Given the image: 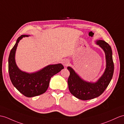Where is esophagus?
<instances>
[{"mask_svg":"<svg viewBox=\"0 0 124 124\" xmlns=\"http://www.w3.org/2000/svg\"><path fill=\"white\" fill-rule=\"evenodd\" d=\"M62 63L63 65H64V66H67L69 65V60L68 59H64L62 61Z\"/></svg>","mask_w":124,"mask_h":124,"instance_id":"obj_1","label":"esophagus"}]
</instances>
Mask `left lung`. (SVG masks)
I'll use <instances>...</instances> for the list:
<instances>
[{
	"label": "left lung",
	"mask_w": 124,
	"mask_h": 124,
	"mask_svg": "<svg viewBox=\"0 0 124 124\" xmlns=\"http://www.w3.org/2000/svg\"><path fill=\"white\" fill-rule=\"evenodd\" d=\"M96 43L104 51L106 62V67L104 74L96 82L90 83L85 81L78 76L71 67H67L70 71L68 79L69 91L75 97L81 100H89L101 95L109 85L113 76L114 65L111 47L102 40H97Z\"/></svg>",
	"instance_id": "obj_1"
}]
</instances>
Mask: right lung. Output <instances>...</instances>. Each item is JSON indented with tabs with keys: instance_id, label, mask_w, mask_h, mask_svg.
Masks as SVG:
<instances>
[{
	"instance_id": "add662e5",
	"label": "right lung",
	"mask_w": 124,
	"mask_h": 124,
	"mask_svg": "<svg viewBox=\"0 0 124 124\" xmlns=\"http://www.w3.org/2000/svg\"><path fill=\"white\" fill-rule=\"evenodd\" d=\"M29 36L24 35L18 38L9 56L8 71L11 83L15 88L24 96L32 97L46 92L51 77L64 67L62 64H58L49 65L34 73H27L21 70L16 64L15 53L19 41L23 37Z\"/></svg>"
}]
</instances>
